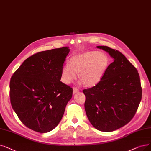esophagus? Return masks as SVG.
Segmentation results:
<instances>
[{"mask_svg":"<svg viewBox=\"0 0 151 151\" xmlns=\"http://www.w3.org/2000/svg\"><path fill=\"white\" fill-rule=\"evenodd\" d=\"M78 92H79V89H78L76 87L73 88V94H75V93H77Z\"/></svg>","mask_w":151,"mask_h":151,"instance_id":"esophagus-1","label":"esophagus"}]
</instances>
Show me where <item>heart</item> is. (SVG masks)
Returning a JSON list of instances; mask_svg holds the SVG:
<instances>
[{
  "label": "heart",
  "instance_id": "heart-1",
  "mask_svg": "<svg viewBox=\"0 0 151 151\" xmlns=\"http://www.w3.org/2000/svg\"><path fill=\"white\" fill-rule=\"evenodd\" d=\"M109 58L104 52L88 51L70 58L69 64L63 66L61 79L68 84L78 73L79 79L86 87L96 85L103 77L109 65Z\"/></svg>",
  "mask_w": 151,
  "mask_h": 151
}]
</instances>
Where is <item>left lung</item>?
<instances>
[{"label":"left lung","mask_w":151,"mask_h":151,"mask_svg":"<svg viewBox=\"0 0 151 151\" xmlns=\"http://www.w3.org/2000/svg\"><path fill=\"white\" fill-rule=\"evenodd\" d=\"M114 61L100 81L83 90L85 110L94 128L110 132L128 124L134 117L142 98V87L136 68L123 54L108 46H97Z\"/></svg>","instance_id":"obj_1"}]
</instances>
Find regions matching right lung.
<instances>
[{"mask_svg": "<svg viewBox=\"0 0 151 151\" xmlns=\"http://www.w3.org/2000/svg\"><path fill=\"white\" fill-rule=\"evenodd\" d=\"M68 47L35 53L12 76L10 99L22 123L41 133L55 128L61 121L72 88L60 81Z\"/></svg>", "mask_w": 151, "mask_h": 151, "instance_id": "1", "label": "right lung"}]
</instances>
